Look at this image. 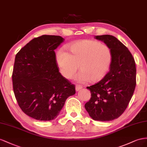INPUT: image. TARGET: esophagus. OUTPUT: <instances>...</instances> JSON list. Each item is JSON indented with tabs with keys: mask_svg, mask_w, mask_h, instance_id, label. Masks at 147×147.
<instances>
[{
	"mask_svg": "<svg viewBox=\"0 0 147 147\" xmlns=\"http://www.w3.org/2000/svg\"><path fill=\"white\" fill-rule=\"evenodd\" d=\"M82 87L81 86H80V85H76V91L80 90L82 89Z\"/></svg>",
	"mask_w": 147,
	"mask_h": 147,
	"instance_id": "obj_1",
	"label": "esophagus"
}]
</instances>
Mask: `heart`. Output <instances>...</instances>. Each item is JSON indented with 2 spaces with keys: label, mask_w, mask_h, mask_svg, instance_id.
I'll use <instances>...</instances> for the list:
<instances>
[{
  "label": "heart",
  "mask_w": 147,
  "mask_h": 147,
  "mask_svg": "<svg viewBox=\"0 0 147 147\" xmlns=\"http://www.w3.org/2000/svg\"><path fill=\"white\" fill-rule=\"evenodd\" d=\"M68 52L60 50L56 60L60 72L66 79L76 74L79 66L81 72L76 79L80 83L100 81L106 76L111 65V49L105 44L92 40H82L66 47Z\"/></svg>",
  "instance_id": "obj_1"
}]
</instances>
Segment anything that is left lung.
Listing matches in <instances>:
<instances>
[{"mask_svg": "<svg viewBox=\"0 0 147 147\" xmlns=\"http://www.w3.org/2000/svg\"><path fill=\"white\" fill-rule=\"evenodd\" d=\"M111 50L110 71L101 81L87 87L91 97L85 108L96 121H109L118 118L127 108L136 86V67L128 49L115 36H96Z\"/></svg>", "mask_w": 147, "mask_h": 147, "instance_id": "obj_1", "label": "left lung"}]
</instances>
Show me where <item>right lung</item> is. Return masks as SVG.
Listing matches in <instances>:
<instances>
[{"label": "right lung", "mask_w": 147, "mask_h": 147, "mask_svg": "<svg viewBox=\"0 0 147 147\" xmlns=\"http://www.w3.org/2000/svg\"><path fill=\"white\" fill-rule=\"evenodd\" d=\"M64 40L59 36L36 37L16 53L12 81L22 110L37 120L55 119L66 100L76 93L59 72L54 50Z\"/></svg>", "instance_id": "1"}]
</instances>
